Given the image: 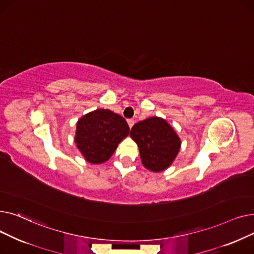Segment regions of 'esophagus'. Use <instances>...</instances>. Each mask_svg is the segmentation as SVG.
<instances>
[{
    "mask_svg": "<svg viewBox=\"0 0 254 254\" xmlns=\"http://www.w3.org/2000/svg\"><path fill=\"white\" fill-rule=\"evenodd\" d=\"M134 124H135L134 119H128V120H127V125H128L129 128H131V127H132V126H134Z\"/></svg>",
    "mask_w": 254,
    "mask_h": 254,
    "instance_id": "1",
    "label": "esophagus"
}]
</instances>
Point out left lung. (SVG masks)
Returning <instances> with one entry per match:
<instances>
[{
  "instance_id": "left-lung-1",
  "label": "left lung",
  "mask_w": 254,
  "mask_h": 254,
  "mask_svg": "<svg viewBox=\"0 0 254 254\" xmlns=\"http://www.w3.org/2000/svg\"><path fill=\"white\" fill-rule=\"evenodd\" d=\"M130 138L140 152L143 166L152 172L168 169L179 153L181 140L166 119L152 116L131 127Z\"/></svg>"
}]
</instances>
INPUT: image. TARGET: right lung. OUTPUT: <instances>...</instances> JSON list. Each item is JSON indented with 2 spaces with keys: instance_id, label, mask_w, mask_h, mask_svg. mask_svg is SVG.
<instances>
[{
  "instance_id": "right-lung-1",
  "label": "right lung",
  "mask_w": 254,
  "mask_h": 254,
  "mask_svg": "<svg viewBox=\"0 0 254 254\" xmlns=\"http://www.w3.org/2000/svg\"><path fill=\"white\" fill-rule=\"evenodd\" d=\"M128 134L124 117L108 109H97L79 118L74 142L86 162L99 165L108 161Z\"/></svg>"
}]
</instances>
